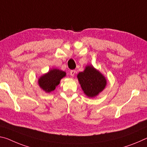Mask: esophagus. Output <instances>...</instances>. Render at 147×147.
<instances>
[{
  "label": "esophagus",
  "mask_w": 147,
  "mask_h": 147,
  "mask_svg": "<svg viewBox=\"0 0 147 147\" xmlns=\"http://www.w3.org/2000/svg\"><path fill=\"white\" fill-rule=\"evenodd\" d=\"M76 71H74V70H72V71H70V74H71V76H74V74L76 73Z\"/></svg>",
  "instance_id": "34e87169"
}]
</instances>
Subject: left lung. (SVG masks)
Segmentation results:
<instances>
[{
	"mask_svg": "<svg viewBox=\"0 0 147 147\" xmlns=\"http://www.w3.org/2000/svg\"><path fill=\"white\" fill-rule=\"evenodd\" d=\"M77 78L84 94L91 98L97 96L107 86L105 76L92 65H86L84 71L77 74Z\"/></svg>",
	"mask_w": 147,
	"mask_h": 147,
	"instance_id": "left-lung-1",
	"label": "left lung"
}]
</instances>
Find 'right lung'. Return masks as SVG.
Here are the masks:
<instances>
[{
    "label": "right lung",
    "instance_id": "add662e5",
    "mask_svg": "<svg viewBox=\"0 0 147 147\" xmlns=\"http://www.w3.org/2000/svg\"><path fill=\"white\" fill-rule=\"evenodd\" d=\"M65 76L66 73L65 71L53 68L38 78V84L44 92L50 93L54 91L61 79Z\"/></svg>",
    "mask_w": 147,
    "mask_h": 147
}]
</instances>
